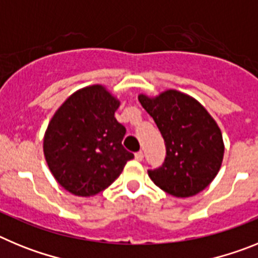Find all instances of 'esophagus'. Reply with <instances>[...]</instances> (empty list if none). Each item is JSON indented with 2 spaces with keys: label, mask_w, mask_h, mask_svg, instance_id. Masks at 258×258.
<instances>
[{
  "label": "esophagus",
  "mask_w": 258,
  "mask_h": 258,
  "mask_svg": "<svg viewBox=\"0 0 258 258\" xmlns=\"http://www.w3.org/2000/svg\"><path fill=\"white\" fill-rule=\"evenodd\" d=\"M143 156H145V155H143L142 151H138V152H136V154H134V157H136V160H138V161H142L143 160Z\"/></svg>",
  "instance_id": "1"
}]
</instances>
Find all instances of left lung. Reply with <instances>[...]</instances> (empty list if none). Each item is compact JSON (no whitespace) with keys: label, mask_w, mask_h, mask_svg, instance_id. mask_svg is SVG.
I'll return each instance as SVG.
<instances>
[{"label":"left lung","mask_w":258,"mask_h":258,"mask_svg":"<svg viewBox=\"0 0 258 258\" xmlns=\"http://www.w3.org/2000/svg\"><path fill=\"white\" fill-rule=\"evenodd\" d=\"M164 138L163 165L149 170L157 187L175 198H190L209 186L223 160L222 133L206 107L190 95L169 89L156 97L138 95Z\"/></svg>","instance_id":"left-lung-1"}]
</instances>
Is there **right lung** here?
Here are the masks:
<instances>
[{
    "label": "right lung",
    "instance_id": "add662e5",
    "mask_svg": "<svg viewBox=\"0 0 258 258\" xmlns=\"http://www.w3.org/2000/svg\"><path fill=\"white\" fill-rule=\"evenodd\" d=\"M120 101L101 84L79 89L50 120L44 155L61 187L76 197H94L121 174L134 155L121 141L125 126L116 120Z\"/></svg>",
    "mask_w": 258,
    "mask_h": 258
}]
</instances>
